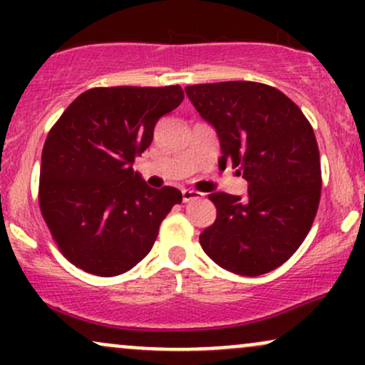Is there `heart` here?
Returning a JSON list of instances; mask_svg holds the SVG:
<instances>
[{"label":"heart","mask_w":365,"mask_h":365,"mask_svg":"<svg viewBox=\"0 0 365 365\" xmlns=\"http://www.w3.org/2000/svg\"><path fill=\"white\" fill-rule=\"evenodd\" d=\"M206 132L202 128H195L194 130V150L195 153H200V150H206Z\"/></svg>","instance_id":"1"}]
</instances>
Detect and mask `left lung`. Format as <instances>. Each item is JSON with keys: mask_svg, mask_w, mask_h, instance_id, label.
<instances>
[{"mask_svg": "<svg viewBox=\"0 0 365 365\" xmlns=\"http://www.w3.org/2000/svg\"><path fill=\"white\" fill-rule=\"evenodd\" d=\"M183 101L180 86L96 87L46 137L39 209L58 250L78 269L111 278L153 249L182 194L133 171L158 120Z\"/></svg>", "mask_w": 365, "mask_h": 365, "instance_id": "obj_1", "label": "left lung"}]
</instances>
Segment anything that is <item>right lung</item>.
Returning a JSON list of instances; mask_svg holds the SVG:
<instances>
[{
	"mask_svg": "<svg viewBox=\"0 0 365 365\" xmlns=\"http://www.w3.org/2000/svg\"><path fill=\"white\" fill-rule=\"evenodd\" d=\"M185 92L215 125L221 159H232L245 180L240 194L209 195L216 221L200 233V245L232 273H269L302 245L319 207L321 161L311 123L266 83H197Z\"/></svg>",
	"mask_w": 365,
	"mask_h": 365,
	"instance_id": "obj_1",
	"label": "right lung"
}]
</instances>
